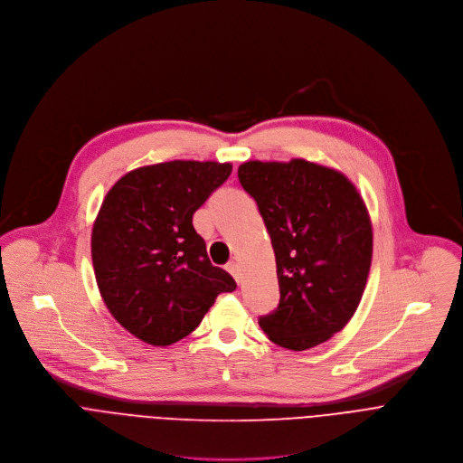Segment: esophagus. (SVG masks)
<instances>
[{
	"label": "esophagus",
	"instance_id": "1",
	"mask_svg": "<svg viewBox=\"0 0 463 463\" xmlns=\"http://www.w3.org/2000/svg\"><path fill=\"white\" fill-rule=\"evenodd\" d=\"M226 269L235 277V281H239V279H241V269H239V264H237L235 260L228 262V264H226Z\"/></svg>",
	"mask_w": 463,
	"mask_h": 463
}]
</instances>
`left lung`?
I'll return each instance as SVG.
<instances>
[{"mask_svg": "<svg viewBox=\"0 0 463 463\" xmlns=\"http://www.w3.org/2000/svg\"><path fill=\"white\" fill-rule=\"evenodd\" d=\"M239 182L257 203L275 253L281 299L259 319L269 341L307 350L352 319L373 262V224L339 171L292 158L250 160Z\"/></svg>", "mask_w": 463, "mask_h": 463, "instance_id": "8db88e82", "label": "left lung"}]
</instances>
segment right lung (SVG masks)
Segmentation results:
<instances>
[{"mask_svg":"<svg viewBox=\"0 0 463 463\" xmlns=\"http://www.w3.org/2000/svg\"><path fill=\"white\" fill-rule=\"evenodd\" d=\"M230 173V162L171 160L133 169L108 192L92 226V266L108 310L140 341H180L219 294L237 288L194 228Z\"/></svg>","mask_w":463,"mask_h":463,"instance_id":"right-lung-1","label":"right lung"}]
</instances>
